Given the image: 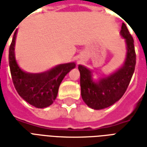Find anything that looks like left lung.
I'll list each match as a JSON object with an SVG mask.
<instances>
[{
	"label": "left lung",
	"mask_w": 147,
	"mask_h": 147,
	"mask_svg": "<svg viewBox=\"0 0 147 147\" xmlns=\"http://www.w3.org/2000/svg\"><path fill=\"white\" fill-rule=\"evenodd\" d=\"M120 34L125 39L127 53L124 63L118 70L109 76L94 80L92 71L81 64L78 67L82 98L93 109L108 108L119 101L126 91L134 73L136 63L134 40L123 23Z\"/></svg>",
	"instance_id": "left-lung-1"
}]
</instances>
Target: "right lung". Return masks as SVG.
<instances>
[{"label": "right lung", "instance_id": "obj_1", "mask_svg": "<svg viewBox=\"0 0 147 147\" xmlns=\"http://www.w3.org/2000/svg\"><path fill=\"white\" fill-rule=\"evenodd\" d=\"M16 31L9 48L8 61L12 82L22 98L30 105L39 109L51 105L57 98L62 80L71 69L76 67L74 62L58 64L50 70L40 73H30L22 70L15 56Z\"/></svg>", "mask_w": 147, "mask_h": 147}]
</instances>
